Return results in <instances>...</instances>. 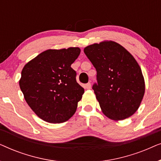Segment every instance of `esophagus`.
<instances>
[{"instance_id":"esophagus-1","label":"esophagus","mask_w":161,"mask_h":161,"mask_svg":"<svg viewBox=\"0 0 161 161\" xmlns=\"http://www.w3.org/2000/svg\"><path fill=\"white\" fill-rule=\"evenodd\" d=\"M91 86H91V83H88L85 85V88L86 89H91Z\"/></svg>"}]
</instances>
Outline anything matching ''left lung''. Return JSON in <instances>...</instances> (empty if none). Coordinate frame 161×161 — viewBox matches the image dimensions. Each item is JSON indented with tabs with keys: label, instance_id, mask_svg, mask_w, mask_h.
Here are the masks:
<instances>
[{
	"label": "left lung",
	"instance_id": "8db88e82",
	"mask_svg": "<svg viewBox=\"0 0 161 161\" xmlns=\"http://www.w3.org/2000/svg\"><path fill=\"white\" fill-rule=\"evenodd\" d=\"M84 53L97 71L92 89L104 114L114 120L128 118L137 111L145 91L137 61L114 42L87 46Z\"/></svg>",
	"mask_w": 161,
	"mask_h": 161
}]
</instances>
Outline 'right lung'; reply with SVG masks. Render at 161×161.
Masks as SVG:
<instances>
[{
  "label": "right lung",
  "mask_w": 161,
  "mask_h": 161,
  "mask_svg": "<svg viewBox=\"0 0 161 161\" xmlns=\"http://www.w3.org/2000/svg\"><path fill=\"white\" fill-rule=\"evenodd\" d=\"M80 53L78 47L47 50L22 70L19 83L25 100L44 121L64 122L76 111L84 89L77 83L71 64Z\"/></svg>",
  "instance_id": "1"
}]
</instances>
